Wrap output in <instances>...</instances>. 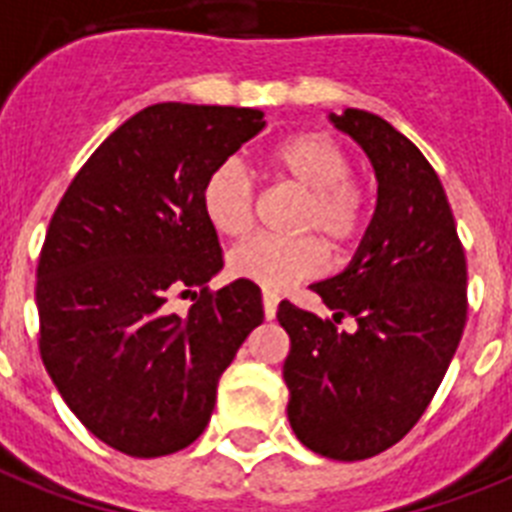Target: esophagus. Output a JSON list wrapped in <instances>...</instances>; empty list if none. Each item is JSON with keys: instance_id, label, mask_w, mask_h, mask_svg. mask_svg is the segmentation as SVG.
<instances>
[{"instance_id": "34e87169", "label": "esophagus", "mask_w": 512, "mask_h": 512, "mask_svg": "<svg viewBox=\"0 0 512 512\" xmlns=\"http://www.w3.org/2000/svg\"><path fill=\"white\" fill-rule=\"evenodd\" d=\"M261 301H264V316H266V319H274V316H277V303H280V295L272 293V290H264Z\"/></svg>"}]
</instances>
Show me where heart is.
<instances>
[{"label": "heart", "mask_w": 512, "mask_h": 512, "mask_svg": "<svg viewBox=\"0 0 512 512\" xmlns=\"http://www.w3.org/2000/svg\"><path fill=\"white\" fill-rule=\"evenodd\" d=\"M264 167L280 183L306 193L295 230L314 235L251 238L230 253L227 266L232 277L256 282L266 290H285L327 269L329 253L322 237L340 253L361 243L374 219V190L366 177L350 172V151L322 130H303L272 143L264 151ZM201 209L219 235H248L256 211V185L246 167L235 159L217 164L201 188Z\"/></svg>", "instance_id": "b5f03b06"}]
</instances>
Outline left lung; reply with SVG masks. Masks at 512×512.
<instances>
[{"mask_svg":"<svg viewBox=\"0 0 512 512\" xmlns=\"http://www.w3.org/2000/svg\"><path fill=\"white\" fill-rule=\"evenodd\" d=\"M332 122L369 154L377 211L353 264L311 285L332 316L280 303L282 377L295 437L324 458L363 460L398 445L432 403L466 327L468 269L445 188L416 143L363 109ZM342 318L357 332L337 328Z\"/></svg>","mask_w":512,"mask_h":512,"instance_id":"obj_1","label":"left lung"}]
</instances>
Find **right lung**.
<instances>
[{
    "label": "right lung",
    "mask_w": 512,
    "mask_h": 512,
    "mask_svg": "<svg viewBox=\"0 0 512 512\" xmlns=\"http://www.w3.org/2000/svg\"><path fill=\"white\" fill-rule=\"evenodd\" d=\"M264 112L164 101L101 143L67 185L36 269L38 350L88 432L133 458L196 442L217 384L264 322L261 290L222 269L201 188ZM190 297L177 315L174 301Z\"/></svg>",
    "instance_id": "1"
}]
</instances>
